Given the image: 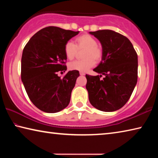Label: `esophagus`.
I'll return each mask as SVG.
<instances>
[{
  "instance_id": "1",
  "label": "esophagus",
  "mask_w": 158,
  "mask_h": 158,
  "mask_svg": "<svg viewBox=\"0 0 158 158\" xmlns=\"http://www.w3.org/2000/svg\"><path fill=\"white\" fill-rule=\"evenodd\" d=\"M79 74H80V75H85V73H83V72H80Z\"/></svg>"
}]
</instances>
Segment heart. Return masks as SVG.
Segmentation results:
<instances>
[{
  "instance_id": "obj_1",
  "label": "heart",
  "mask_w": 158,
  "mask_h": 158,
  "mask_svg": "<svg viewBox=\"0 0 158 158\" xmlns=\"http://www.w3.org/2000/svg\"><path fill=\"white\" fill-rule=\"evenodd\" d=\"M75 44L68 42L64 47V52L67 59L73 60L78 52L84 50L81 60H76L69 63L71 70L85 72L94 66L95 63L100 62L103 57V50L95 37L89 34H83L77 37L74 40Z\"/></svg>"
}]
</instances>
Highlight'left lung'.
I'll list each match as a JSON object with an SVG mask.
<instances>
[{
  "label": "left lung",
  "mask_w": 158,
  "mask_h": 158,
  "mask_svg": "<svg viewBox=\"0 0 158 158\" xmlns=\"http://www.w3.org/2000/svg\"><path fill=\"white\" fill-rule=\"evenodd\" d=\"M101 42L103 57L93 71L101 75L85 74L91 105L102 111H114L129 100L137 82V53L126 37L111 30L90 32ZM102 75L105 77L100 79Z\"/></svg>",
  "instance_id": "1"
}]
</instances>
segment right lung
<instances>
[{"instance_id": "1", "label": "right lung", "mask_w": 158, "mask_h": 158, "mask_svg": "<svg viewBox=\"0 0 158 158\" xmlns=\"http://www.w3.org/2000/svg\"><path fill=\"white\" fill-rule=\"evenodd\" d=\"M79 33L48 26L37 32L23 48L21 81L29 99L42 111L56 113L69 105L79 73L69 71L63 78L58 73L67 69L65 44Z\"/></svg>"}]
</instances>
